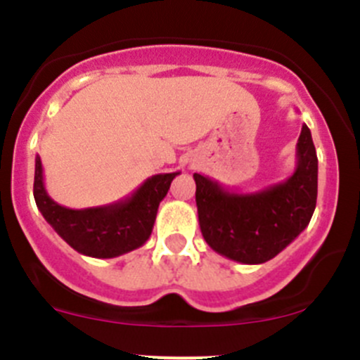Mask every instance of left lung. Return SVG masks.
<instances>
[{
    "label": "left lung",
    "mask_w": 360,
    "mask_h": 360,
    "mask_svg": "<svg viewBox=\"0 0 360 360\" xmlns=\"http://www.w3.org/2000/svg\"><path fill=\"white\" fill-rule=\"evenodd\" d=\"M296 169L285 181L256 193H235L193 174L198 223L210 249L228 259L261 264L277 256L308 226L317 203L319 162L310 129L303 125Z\"/></svg>",
    "instance_id": "obj_1"
}]
</instances>
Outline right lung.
<instances>
[{
  "label": "right lung",
  "instance_id": "add662e5",
  "mask_svg": "<svg viewBox=\"0 0 360 360\" xmlns=\"http://www.w3.org/2000/svg\"><path fill=\"white\" fill-rule=\"evenodd\" d=\"M181 172L151 176L123 200L89 209H68L49 197L43 181L41 158L34 165V200L46 223L64 242L83 256H122L144 245L153 231L160 202Z\"/></svg>",
  "mask_w": 360,
  "mask_h": 360
}]
</instances>
